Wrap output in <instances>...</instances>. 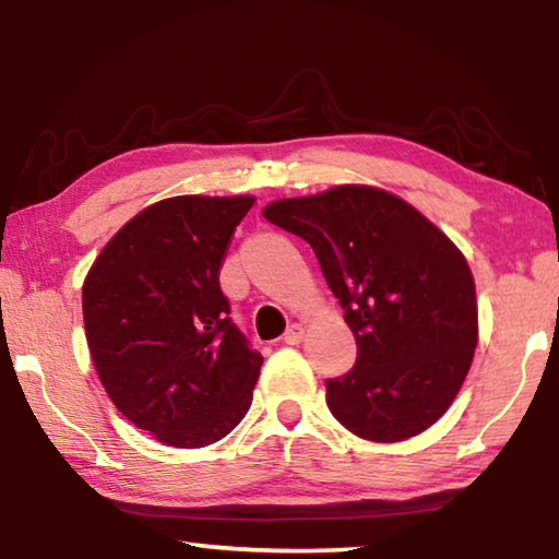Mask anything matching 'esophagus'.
I'll list each match as a JSON object with an SVG mask.
<instances>
[{
	"mask_svg": "<svg viewBox=\"0 0 559 559\" xmlns=\"http://www.w3.org/2000/svg\"><path fill=\"white\" fill-rule=\"evenodd\" d=\"M302 335H306V328H302L300 323H293L286 330V335H283V343H286V345H298L300 340H302Z\"/></svg>",
	"mask_w": 559,
	"mask_h": 559,
	"instance_id": "34e87169",
	"label": "esophagus"
}]
</instances>
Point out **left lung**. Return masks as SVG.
<instances>
[{
	"mask_svg": "<svg viewBox=\"0 0 559 559\" xmlns=\"http://www.w3.org/2000/svg\"><path fill=\"white\" fill-rule=\"evenodd\" d=\"M263 216L313 246L355 333L353 370L325 382L335 419L380 443L429 429L456 400L478 343L463 253L412 204L377 187L278 200Z\"/></svg>",
	"mask_w": 559,
	"mask_h": 559,
	"instance_id": "8db88e82",
	"label": "left lung"
}]
</instances>
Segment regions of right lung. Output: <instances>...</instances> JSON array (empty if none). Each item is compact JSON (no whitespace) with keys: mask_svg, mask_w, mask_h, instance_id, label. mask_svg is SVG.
Returning <instances> with one entry per match:
<instances>
[{"mask_svg":"<svg viewBox=\"0 0 559 559\" xmlns=\"http://www.w3.org/2000/svg\"><path fill=\"white\" fill-rule=\"evenodd\" d=\"M253 197H173L122 226L83 283V325L112 404L177 449L224 439L263 357L229 318L219 269Z\"/></svg>","mask_w":559,"mask_h":559,"instance_id":"right-lung-1","label":"right lung"}]
</instances>
